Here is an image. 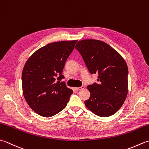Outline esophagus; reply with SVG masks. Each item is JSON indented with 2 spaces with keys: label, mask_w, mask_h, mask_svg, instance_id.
I'll return each mask as SVG.
<instances>
[{
  "label": "esophagus",
  "mask_w": 149,
  "mask_h": 149,
  "mask_svg": "<svg viewBox=\"0 0 149 149\" xmlns=\"http://www.w3.org/2000/svg\"><path fill=\"white\" fill-rule=\"evenodd\" d=\"M84 88V86H82L81 87H79V88H75V90H77V91H79V90H83Z\"/></svg>",
  "instance_id": "obj_1"
}]
</instances>
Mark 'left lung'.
<instances>
[{"label": "left lung", "instance_id": "left-lung-1", "mask_svg": "<svg viewBox=\"0 0 149 149\" xmlns=\"http://www.w3.org/2000/svg\"><path fill=\"white\" fill-rule=\"evenodd\" d=\"M75 48L79 52L90 74H98L97 83L88 85L86 107L95 115L109 117L117 112L128 94V67L123 57L106 42L84 39Z\"/></svg>", "mask_w": 149, "mask_h": 149}]
</instances>
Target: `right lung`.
<instances>
[{"instance_id": "right-lung-1", "label": "right lung", "mask_w": 149, "mask_h": 149, "mask_svg": "<svg viewBox=\"0 0 149 149\" xmlns=\"http://www.w3.org/2000/svg\"><path fill=\"white\" fill-rule=\"evenodd\" d=\"M77 40L48 44L29 57L22 73L25 100L33 111L52 117L66 107L73 93L62 75L65 63Z\"/></svg>"}]
</instances>
